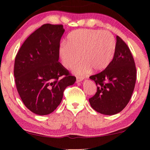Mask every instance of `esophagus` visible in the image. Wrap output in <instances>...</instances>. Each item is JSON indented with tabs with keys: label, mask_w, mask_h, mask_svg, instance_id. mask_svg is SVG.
Instances as JSON below:
<instances>
[{
	"label": "esophagus",
	"mask_w": 150,
	"mask_h": 150,
	"mask_svg": "<svg viewBox=\"0 0 150 150\" xmlns=\"http://www.w3.org/2000/svg\"><path fill=\"white\" fill-rule=\"evenodd\" d=\"M83 79H84V78L82 76H76V83H79V82L83 81Z\"/></svg>",
	"instance_id": "1"
}]
</instances>
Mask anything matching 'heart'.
I'll return each instance as SVG.
<instances>
[{
	"mask_svg": "<svg viewBox=\"0 0 150 150\" xmlns=\"http://www.w3.org/2000/svg\"><path fill=\"white\" fill-rule=\"evenodd\" d=\"M67 43L61 44L59 55L63 66L71 68L79 62L74 71L85 74L91 67L94 71H102L111 62L115 55L116 42L108 31L100 30L79 29L67 36Z\"/></svg>",
	"mask_w": 150,
	"mask_h": 150,
	"instance_id": "1",
	"label": "heart"
}]
</instances>
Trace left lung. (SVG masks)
<instances>
[{"instance_id":"8db88e82","label":"left lung","mask_w":150,"mask_h":150,"mask_svg":"<svg viewBox=\"0 0 150 150\" xmlns=\"http://www.w3.org/2000/svg\"><path fill=\"white\" fill-rule=\"evenodd\" d=\"M115 52L110 64L89 78L97 92L89 99L91 106L101 114L111 115L126 107L134 91L137 69L132 53L122 39L117 36Z\"/></svg>"}]
</instances>
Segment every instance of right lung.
<instances>
[{"instance_id": "obj_1", "label": "right lung", "mask_w": 150, "mask_h": 150, "mask_svg": "<svg viewBox=\"0 0 150 150\" xmlns=\"http://www.w3.org/2000/svg\"><path fill=\"white\" fill-rule=\"evenodd\" d=\"M62 24H45L24 41L16 56L14 77L26 107L40 115L52 112L76 79L59 62Z\"/></svg>"}]
</instances>
